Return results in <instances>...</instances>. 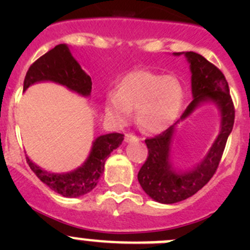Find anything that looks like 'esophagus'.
I'll use <instances>...</instances> for the list:
<instances>
[{
  "label": "esophagus",
  "mask_w": 250,
  "mask_h": 250,
  "mask_svg": "<svg viewBox=\"0 0 250 250\" xmlns=\"http://www.w3.org/2000/svg\"><path fill=\"white\" fill-rule=\"evenodd\" d=\"M140 138L138 135L132 134V133H127L125 137V143H132V141H139Z\"/></svg>",
  "instance_id": "esophagus-1"
}]
</instances>
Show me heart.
Wrapping results in <instances>:
<instances>
[{
    "mask_svg": "<svg viewBox=\"0 0 250 250\" xmlns=\"http://www.w3.org/2000/svg\"><path fill=\"white\" fill-rule=\"evenodd\" d=\"M185 93L175 76L150 71L127 74L117 83L116 92L107 94L106 113L116 123H125L137 110V121L146 132L160 133L178 118Z\"/></svg>",
    "mask_w": 250,
    "mask_h": 250,
    "instance_id": "1",
    "label": "heart"
}]
</instances>
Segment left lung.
<instances>
[{
	"mask_svg": "<svg viewBox=\"0 0 250 250\" xmlns=\"http://www.w3.org/2000/svg\"><path fill=\"white\" fill-rule=\"evenodd\" d=\"M180 55V53H174ZM190 62L193 100L184 111L180 120L156 137L146 139L148 156L138 173V180L146 195L160 203L180 202L195 195L208 183L218 169L226 141L232 132L234 106L229 83L223 72L195 52L184 53ZM214 102L222 113L221 133L207 156L191 171H176L169 161L170 144L176 125L193 112L202 102Z\"/></svg>",
	"mask_w": 250,
	"mask_h": 250,
	"instance_id": "8db88e82",
	"label": "left lung"
}]
</instances>
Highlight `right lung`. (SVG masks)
Here are the masks:
<instances>
[{
	"label": "right lung",
	"instance_id": "obj_1",
	"mask_svg": "<svg viewBox=\"0 0 250 250\" xmlns=\"http://www.w3.org/2000/svg\"><path fill=\"white\" fill-rule=\"evenodd\" d=\"M41 81L59 83L83 97H88L92 92V78L83 71L66 44L55 46L29 67L24 80V90ZM123 137L125 135L121 133L98 137L93 141L92 150L84 163L70 173L47 172L35 165L29 157H26V162L37 178L55 192L64 197H80L97 186L104 172L105 161L122 144Z\"/></svg>",
	"mask_w": 250,
	"mask_h": 250
}]
</instances>
